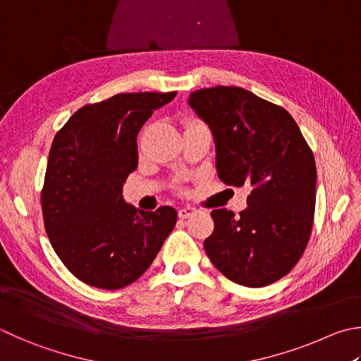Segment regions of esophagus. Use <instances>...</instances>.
I'll return each instance as SVG.
<instances>
[{"instance_id":"1","label":"esophagus","mask_w":361,"mask_h":361,"mask_svg":"<svg viewBox=\"0 0 361 361\" xmlns=\"http://www.w3.org/2000/svg\"><path fill=\"white\" fill-rule=\"evenodd\" d=\"M195 213H197V209L192 208V207L180 208V209H178V218H180V219H186V218H189V216H192V214H195Z\"/></svg>"}]
</instances>
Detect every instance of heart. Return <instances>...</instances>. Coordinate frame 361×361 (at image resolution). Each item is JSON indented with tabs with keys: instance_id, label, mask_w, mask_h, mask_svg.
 <instances>
[{
	"instance_id": "1",
	"label": "heart",
	"mask_w": 361,
	"mask_h": 361,
	"mask_svg": "<svg viewBox=\"0 0 361 361\" xmlns=\"http://www.w3.org/2000/svg\"><path fill=\"white\" fill-rule=\"evenodd\" d=\"M192 124H197V121H188V124H186V128H188V126H192Z\"/></svg>"
}]
</instances>
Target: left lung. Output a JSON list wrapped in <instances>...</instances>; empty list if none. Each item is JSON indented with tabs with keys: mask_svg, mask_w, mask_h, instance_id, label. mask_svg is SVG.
I'll use <instances>...</instances> for the list:
<instances>
[{
	"mask_svg": "<svg viewBox=\"0 0 361 361\" xmlns=\"http://www.w3.org/2000/svg\"><path fill=\"white\" fill-rule=\"evenodd\" d=\"M188 104L212 130L219 180L249 189L240 216L213 209L205 252L233 283L271 284L292 270L310 240L317 180L312 152L287 110L245 88L199 90Z\"/></svg>",
	"mask_w": 361,
	"mask_h": 361,
	"instance_id": "1",
	"label": "left lung"
}]
</instances>
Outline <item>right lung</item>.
<instances>
[{
    "label": "right lung",
    "instance_id": "obj_1",
    "mask_svg": "<svg viewBox=\"0 0 361 361\" xmlns=\"http://www.w3.org/2000/svg\"><path fill=\"white\" fill-rule=\"evenodd\" d=\"M176 93H120L69 118L51 143L42 213L68 270L85 284L123 289L152 265L176 224V209L143 212L123 199L137 169V134Z\"/></svg>",
    "mask_w": 361,
    "mask_h": 361
}]
</instances>
